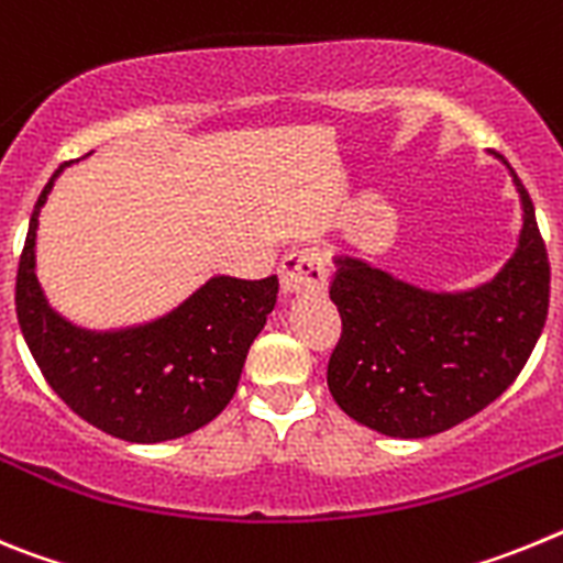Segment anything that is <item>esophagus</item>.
Returning <instances> with one entry per match:
<instances>
[{"instance_id": "1", "label": "esophagus", "mask_w": 563, "mask_h": 563, "mask_svg": "<svg viewBox=\"0 0 563 563\" xmlns=\"http://www.w3.org/2000/svg\"><path fill=\"white\" fill-rule=\"evenodd\" d=\"M282 290L287 296H305V292H324L327 287V262L324 253L316 247H301L282 258L278 265Z\"/></svg>"}]
</instances>
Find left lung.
I'll use <instances>...</instances> for the list:
<instances>
[{
  "label": "left lung",
  "mask_w": 563,
  "mask_h": 563,
  "mask_svg": "<svg viewBox=\"0 0 563 563\" xmlns=\"http://www.w3.org/2000/svg\"><path fill=\"white\" fill-rule=\"evenodd\" d=\"M510 174L525 211L519 247L485 285L422 290L363 258L335 256L330 298L341 341L327 386L361 426L400 440L440 434L490 406L525 369L547 321L550 262L533 200Z\"/></svg>",
  "instance_id": "8db88e82"
}]
</instances>
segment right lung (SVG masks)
I'll list each match as a JSON object with an SVG mask.
<instances>
[{"mask_svg": "<svg viewBox=\"0 0 563 563\" xmlns=\"http://www.w3.org/2000/svg\"><path fill=\"white\" fill-rule=\"evenodd\" d=\"M64 166L33 208L19 258L16 316L30 355L69 409L118 440L166 442L202 429L231 402L247 350L276 307L278 278L213 276L146 324L76 327L49 307L36 276L38 213Z\"/></svg>", "mask_w": 563, "mask_h": 563, "instance_id": "1", "label": "right lung"}]
</instances>
